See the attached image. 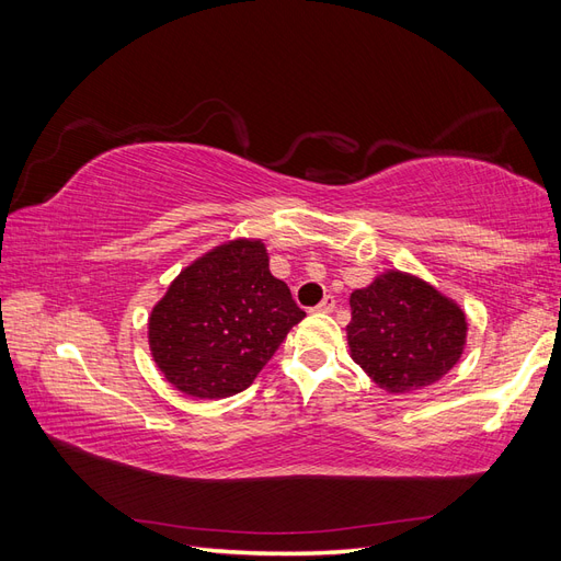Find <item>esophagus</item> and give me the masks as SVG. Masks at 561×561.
<instances>
[{
    "label": "esophagus",
    "instance_id": "esophagus-1",
    "mask_svg": "<svg viewBox=\"0 0 561 561\" xmlns=\"http://www.w3.org/2000/svg\"><path fill=\"white\" fill-rule=\"evenodd\" d=\"M334 307H336V299H334L332 295H328L325 299H322V301L318 304V307H316L313 311H318V313H332Z\"/></svg>",
    "mask_w": 561,
    "mask_h": 561
}]
</instances>
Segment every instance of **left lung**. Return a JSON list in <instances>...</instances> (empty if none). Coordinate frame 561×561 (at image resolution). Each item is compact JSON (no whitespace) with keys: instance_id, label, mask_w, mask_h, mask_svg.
<instances>
[{"instance_id":"left-lung-1","label":"left lung","mask_w":561,"mask_h":561,"mask_svg":"<svg viewBox=\"0 0 561 561\" xmlns=\"http://www.w3.org/2000/svg\"><path fill=\"white\" fill-rule=\"evenodd\" d=\"M466 330L454 301L400 271L351 295V355L388 393L443 379L461 358Z\"/></svg>"}]
</instances>
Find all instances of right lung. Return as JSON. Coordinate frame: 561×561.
<instances>
[{
    "label": "right lung",
    "instance_id": "add662e5",
    "mask_svg": "<svg viewBox=\"0 0 561 561\" xmlns=\"http://www.w3.org/2000/svg\"><path fill=\"white\" fill-rule=\"evenodd\" d=\"M307 316L271 276L260 241L203 254L168 287L149 318L151 355L182 393L229 398L245 390Z\"/></svg>",
    "mask_w": 561,
    "mask_h": 561
}]
</instances>
